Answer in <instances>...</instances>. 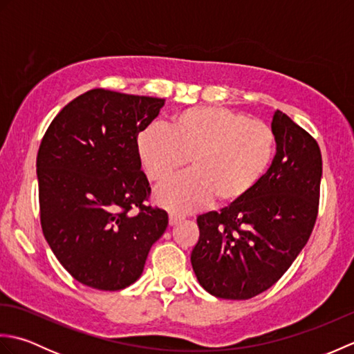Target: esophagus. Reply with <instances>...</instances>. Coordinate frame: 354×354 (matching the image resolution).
<instances>
[{
  "mask_svg": "<svg viewBox=\"0 0 354 354\" xmlns=\"http://www.w3.org/2000/svg\"><path fill=\"white\" fill-rule=\"evenodd\" d=\"M183 219H184V216H181V214H176V213L169 214V223L171 225V227H173V225H176L178 222H181Z\"/></svg>",
  "mask_w": 354,
  "mask_h": 354,
  "instance_id": "esophagus-1",
  "label": "esophagus"
}]
</instances>
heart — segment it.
<instances>
[{
    "mask_svg": "<svg viewBox=\"0 0 354 354\" xmlns=\"http://www.w3.org/2000/svg\"><path fill=\"white\" fill-rule=\"evenodd\" d=\"M142 169L162 185L190 161L193 173L167 184L156 201L171 212L189 213L214 199L234 205L254 192L277 153L274 127L225 108L194 106L173 115L167 129L147 126L137 137Z\"/></svg>",
    "mask_w": 354,
    "mask_h": 354,
    "instance_id": "heart-1",
    "label": "heart"
}]
</instances>
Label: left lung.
I'll return each mask as SVG.
<instances>
[{
    "label": "left lung",
    "mask_w": 354,
    "mask_h": 354,
    "mask_svg": "<svg viewBox=\"0 0 354 354\" xmlns=\"http://www.w3.org/2000/svg\"><path fill=\"white\" fill-rule=\"evenodd\" d=\"M277 153L265 179L234 205L198 216L192 266L202 288L250 299L274 286L309 240L319 208L322 158L317 140L275 111Z\"/></svg>",
    "instance_id": "obj_1"
}]
</instances>
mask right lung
I'll return each mask as SVG.
<instances>
[{"label": "right lung", "mask_w": 354, "mask_h": 354, "mask_svg": "<svg viewBox=\"0 0 354 354\" xmlns=\"http://www.w3.org/2000/svg\"><path fill=\"white\" fill-rule=\"evenodd\" d=\"M164 99L95 88L53 118L36 158L44 237L73 278L120 290L137 281L169 223L147 204L138 133Z\"/></svg>", "instance_id": "obj_1"}]
</instances>
